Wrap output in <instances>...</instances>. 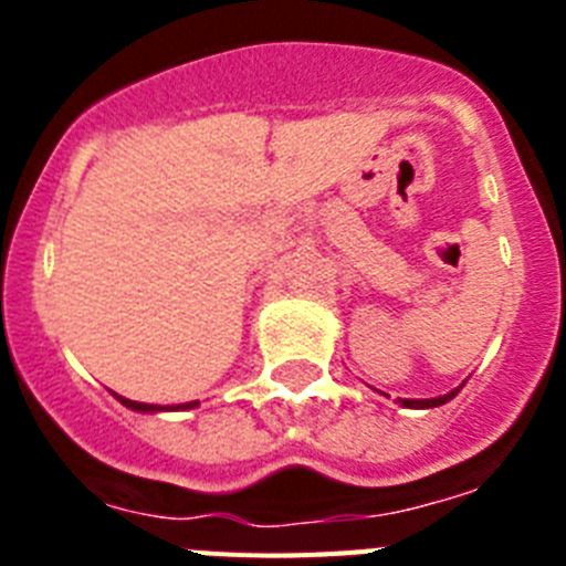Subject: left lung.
<instances>
[{"instance_id": "left-lung-1", "label": "left lung", "mask_w": 566, "mask_h": 566, "mask_svg": "<svg viewBox=\"0 0 566 566\" xmlns=\"http://www.w3.org/2000/svg\"><path fill=\"white\" fill-rule=\"evenodd\" d=\"M457 394H459V388H457V391L444 394V397H437V399H402V405H405V408H437V405H444L448 399L457 397Z\"/></svg>"}]
</instances>
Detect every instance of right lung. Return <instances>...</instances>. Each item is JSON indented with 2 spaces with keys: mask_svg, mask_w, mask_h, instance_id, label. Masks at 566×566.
I'll use <instances>...</instances> for the list:
<instances>
[{
  "mask_svg": "<svg viewBox=\"0 0 566 566\" xmlns=\"http://www.w3.org/2000/svg\"><path fill=\"white\" fill-rule=\"evenodd\" d=\"M118 399H122V402L127 405V408H133V411H161V408H158V405L135 402V399H124V397H118ZM192 405H198V402H187V405H181V408H192Z\"/></svg>",
  "mask_w": 566,
  "mask_h": 566,
  "instance_id": "add662e5",
  "label": "right lung"
}]
</instances>
